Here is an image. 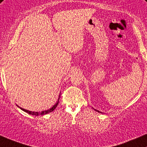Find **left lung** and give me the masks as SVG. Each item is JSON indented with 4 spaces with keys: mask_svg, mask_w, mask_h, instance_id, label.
Wrapping results in <instances>:
<instances>
[{
    "mask_svg": "<svg viewBox=\"0 0 147 147\" xmlns=\"http://www.w3.org/2000/svg\"><path fill=\"white\" fill-rule=\"evenodd\" d=\"M95 110H96V109H95ZM96 111H98V110H96ZM98 112H99V111H98Z\"/></svg>",
    "mask_w": 147,
    "mask_h": 147,
    "instance_id": "1",
    "label": "left lung"
}]
</instances>
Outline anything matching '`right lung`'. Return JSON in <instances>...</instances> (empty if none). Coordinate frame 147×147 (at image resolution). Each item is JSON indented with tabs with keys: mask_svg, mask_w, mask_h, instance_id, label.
<instances>
[{
	"mask_svg": "<svg viewBox=\"0 0 147 147\" xmlns=\"http://www.w3.org/2000/svg\"><path fill=\"white\" fill-rule=\"evenodd\" d=\"M58 104H59V101H58V102H56V104L55 105L53 106V107H51V109H47V110L42 111V112H31V111H28V110H27V109H23V108H22V107H20V109H22V110L24 111V112H26L28 113L29 114H31V115H35V116H38V115H45V114H48V113L53 112V111H54V109H55V108H56V107H57Z\"/></svg>",
	"mask_w": 147,
	"mask_h": 147,
	"instance_id": "add662e5",
	"label": "right lung"
}]
</instances>
